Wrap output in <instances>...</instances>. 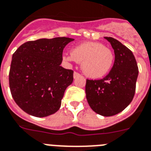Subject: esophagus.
<instances>
[{
    "instance_id": "obj_1",
    "label": "esophagus",
    "mask_w": 151,
    "mask_h": 151,
    "mask_svg": "<svg viewBox=\"0 0 151 151\" xmlns=\"http://www.w3.org/2000/svg\"><path fill=\"white\" fill-rule=\"evenodd\" d=\"M79 76H81V74H80L79 73H78V72H74L73 73V78H78V77H79Z\"/></svg>"
}]
</instances>
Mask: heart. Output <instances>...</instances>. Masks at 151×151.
<instances>
[{
    "label": "heart",
    "mask_w": 151,
    "mask_h": 151,
    "mask_svg": "<svg viewBox=\"0 0 151 151\" xmlns=\"http://www.w3.org/2000/svg\"><path fill=\"white\" fill-rule=\"evenodd\" d=\"M64 58L81 63L83 72L91 78H99L107 74L114 63L112 51L102 43L93 42L80 44L72 50L71 54Z\"/></svg>",
    "instance_id": "obj_1"
}]
</instances>
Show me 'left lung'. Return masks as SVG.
Segmentation results:
<instances>
[{
    "instance_id": "8db88e82",
    "label": "left lung",
    "mask_w": 151,
    "mask_h": 151,
    "mask_svg": "<svg viewBox=\"0 0 151 151\" xmlns=\"http://www.w3.org/2000/svg\"><path fill=\"white\" fill-rule=\"evenodd\" d=\"M115 52L113 67L105 78L87 79L85 92L91 109L103 116H115L133 100L139 70L134 55L118 40L105 37Z\"/></svg>"
}]
</instances>
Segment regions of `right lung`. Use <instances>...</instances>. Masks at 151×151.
Here are the masks:
<instances>
[{"instance_id": "add662e5", "label": "right lung", "mask_w": 151, "mask_h": 151, "mask_svg": "<svg viewBox=\"0 0 151 151\" xmlns=\"http://www.w3.org/2000/svg\"><path fill=\"white\" fill-rule=\"evenodd\" d=\"M73 39L56 37L29 41L12 56L9 87L12 98L26 113L46 117L57 111L73 71L60 66L63 49Z\"/></svg>"}]
</instances>
